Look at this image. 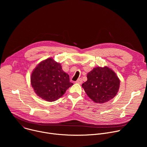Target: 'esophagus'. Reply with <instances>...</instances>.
Here are the masks:
<instances>
[{
	"label": "esophagus",
	"mask_w": 147,
	"mask_h": 147,
	"mask_svg": "<svg viewBox=\"0 0 147 147\" xmlns=\"http://www.w3.org/2000/svg\"><path fill=\"white\" fill-rule=\"evenodd\" d=\"M82 80L81 78H78L76 81V83H77V84H82Z\"/></svg>",
	"instance_id": "34e87169"
}]
</instances>
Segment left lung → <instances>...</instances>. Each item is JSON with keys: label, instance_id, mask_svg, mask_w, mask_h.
<instances>
[{"label": "left lung", "instance_id": "obj_1", "mask_svg": "<svg viewBox=\"0 0 147 147\" xmlns=\"http://www.w3.org/2000/svg\"><path fill=\"white\" fill-rule=\"evenodd\" d=\"M120 87V80L108 67H97L87 74L82 84L87 95L95 103H103L113 99Z\"/></svg>", "mask_w": 147, "mask_h": 147}]
</instances>
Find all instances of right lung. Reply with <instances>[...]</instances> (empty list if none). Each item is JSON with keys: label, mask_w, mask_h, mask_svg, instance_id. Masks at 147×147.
Wrapping results in <instances>:
<instances>
[{"label": "right lung", "mask_w": 147, "mask_h": 147, "mask_svg": "<svg viewBox=\"0 0 147 147\" xmlns=\"http://www.w3.org/2000/svg\"><path fill=\"white\" fill-rule=\"evenodd\" d=\"M31 83L38 96L47 101L56 100L71 86L69 76L61 65L52 58L47 59L35 67L31 76Z\"/></svg>", "instance_id": "right-lung-1"}]
</instances>
